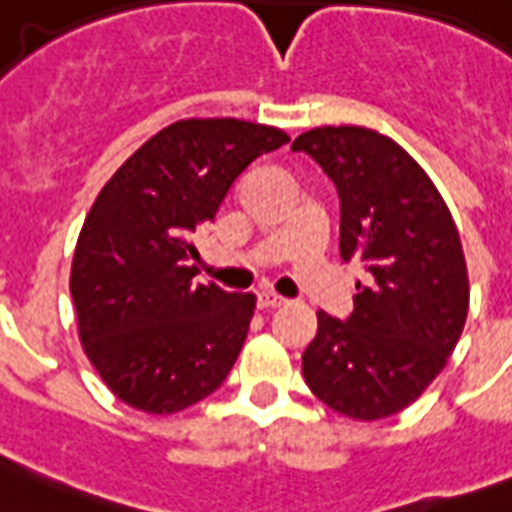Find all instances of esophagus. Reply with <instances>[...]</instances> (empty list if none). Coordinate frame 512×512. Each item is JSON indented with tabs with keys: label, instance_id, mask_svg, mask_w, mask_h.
Masks as SVG:
<instances>
[{
	"label": "esophagus",
	"instance_id": "obj_1",
	"mask_svg": "<svg viewBox=\"0 0 512 512\" xmlns=\"http://www.w3.org/2000/svg\"><path fill=\"white\" fill-rule=\"evenodd\" d=\"M257 305L263 308V311H273V308H281V305H287V300L279 295H273V292H260L257 297Z\"/></svg>",
	"mask_w": 512,
	"mask_h": 512
}]
</instances>
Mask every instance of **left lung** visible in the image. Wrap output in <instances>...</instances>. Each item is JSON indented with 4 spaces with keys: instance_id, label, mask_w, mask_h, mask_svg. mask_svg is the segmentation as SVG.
I'll return each mask as SVG.
<instances>
[{
    "instance_id": "1",
    "label": "left lung",
    "mask_w": 512,
    "mask_h": 512,
    "mask_svg": "<svg viewBox=\"0 0 512 512\" xmlns=\"http://www.w3.org/2000/svg\"><path fill=\"white\" fill-rule=\"evenodd\" d=\"M292 151L340 193V255L358 260L348 321L319 311L303 353L313 396L353 420H385L428 390L457 348L470 305L460 231L425 170L380 132L340 124L303 132Z\"/></svg>"
}]
</instances>
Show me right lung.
<instances>
[{
	"mask_svg": "<svg viewBox=\"0 0 512 512\" xmlns=\"http://www.w3.org/2000/svg\"><path fill=\"white\" fill-rule=\"evenodd\" d=\"M287 140L268 124L180 119L100 188L68 284L84 353L132 409L183 412L236 364L257 297L193 284L196 233L215 220L236 177Z\"/></svg>",
	"mask_w": 512,
	"mask_h": 512,
	"instance_id": "obj_1",
	"label": "right lung"
}]
</instances>
